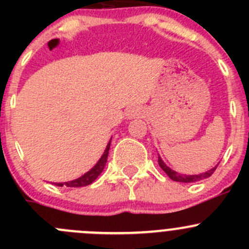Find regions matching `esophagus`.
I'll list each match as a JSON object with an SVG mask.
<instances>
[{
    "label": "esophagus",
    "instance_id": "esophagus-1",
    "mask_svg": "<svg viewBox=\"0 0 249 249\" xmlns=\"http://www.w3.org/2000/svg\"><path fill=\"white\" fill-rule=\"evenodd\" d=\"M139 110L137 109H135V108H132V109H129L126 112V118L127 119H132V118H135L136 117V115H139Z\"/></svg>",
    "mask_w": 249,
    "mask_h": 249
}]
</instances>
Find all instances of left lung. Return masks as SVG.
<instances>
[{"label": "left lung", "instance_id": "obj_1", "mask_svg": "<svg viewBox=\"0 0 249 249\" xmlns=\"http://www.w3.org/2000/svg\"><path fill=\"white\" fill-rule=\"evenodd\" d=\"M158 162H159V166L161 167L162 171H165V173H166V175L169 176L172 180H175V182H182V183L199 182V180H202V179H205V178H208L210 176H212V173L215 171V169H217V166H218L217 165V166L212 167V169L208 170V171L199 173V175H182V173H178V172L173 171V170L170 169V167L167 166L164 161H162V159L160 158V155L158 157Z\"/></svg>", "mask_w": 249, "mask_h": 249}]
</instances>
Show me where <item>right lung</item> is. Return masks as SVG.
Here are the masks:
<instances>
[{
    "instance_id": "add662e5",
    "label": "right lung",
    "mask_w": 249,
    "mask_h": 249,
    "mask_svg": "<svg viewBox=\"0 0 249 249\" xmlns=\"http://www.w3.org/2000/svg\"><path fill=\"white\" fill-rule=\"evenodd\" d=\"M110 141L108 142V144H107L104 154L101 155V158L99 159V161L95 164V166L92 167L91 170H89L87 173H84V175L80 176L79 178H76V179H73V180H70V182H62V183H54V184L57 185V187H64V185H66V187H71V188L87 187V185L91 184V183L94 182V180L96 179L100 175H101V172L104 171L105 166H106L107 158H108V150L110 147Z\"/></svg>"
}]
</instances>
